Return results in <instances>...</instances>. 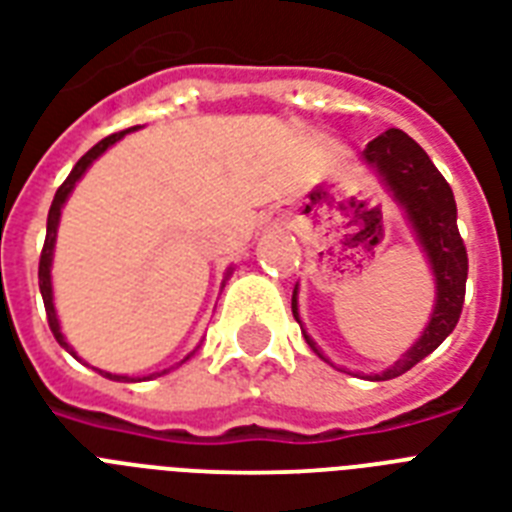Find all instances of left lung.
Returning <instances> with one entry per match:
<instances>
[{
    "mask_svg": "<svg viewBox=\"0 0 512 512\" xmlns=\"http://www.w3.org/2000/svg\"><path fill=\"white\" fill-rule=\"evenodd\" d=\"M363 160L376 170L386 189L392 191V197L405 207L407 220L429 257L436 281L434 313H431V321L421 339L392 368L368 376L373 381H386V378L402 376L413 365L421 363L423 357H429L452 334V328L458 326L460 313H463L465 278H468V255H465V244L460 239L458 207H455L450 184L436 170L421 144H415L400 128H389L365 147ZM292 313L302 326L297 310V289L292 294ZM305 342L313 347V352H318L315 342L307 334Z\"/></svg>",
    "mask_w": 512,
    "mask_h": 512,
    "instance_id": "left-lung-1",
    "label": "left lung"
}]
</instances>
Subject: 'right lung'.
Returning a JSON list of instances; mask_svg holds the SVG:
<instances>
[{"label":"right lung","mask_w":512,"mask_h":512,"mask_svg":"<svg viewBox=\"0 0 512 512\" xmlns=\"http://www.w3.org/2000/svg\"><path fill=\"white\" fill-rule=\"evenodd\" d=\"M139 126L134 128H126V131H120V134H112L107 136V139H102L99 144H94V147L86 152V155L81 157V160L76 162V168L70 170V176L62 181V186L57 189V194H54L52 199V207H49V218H47V239H44V249H41V260H39V289H41V297H44V307H47V321H49V328H52L54 339L65 347V350L70 352V355L76 357V352H73V347H70L68 342H65V336H62L60 331V321H57V313H54V302H52V273H49V268H52V255H54V242H57V226H60V213H62V205H65V199H68V194L73 191V186L78 184V178L89 170V165L94 160H97L102 152H105L107 147H112L115 141H120L123 136L128 134V131H136ZM102 376L107 378H115V381H134V378L128 376H115V373H105L99 371Z\"/></svg>","instance_id":"right-lung-1"}]
</instances>
